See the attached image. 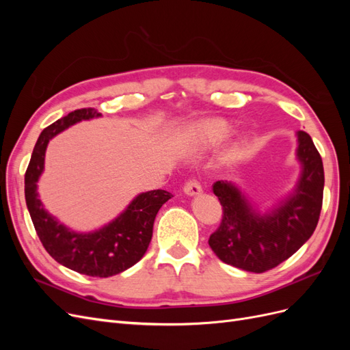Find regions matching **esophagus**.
<instances>
[{"mask_svg":"<svg viewBox=\"0 0 350 350\" xmlns=\"http://www.w3.org/2000/svg\"><path fill=\"white\" fill-rule=\"evenodd\" d=\"M201 191H203V188H201V185L196 181V179H189V181L184 185V193L189 197L198 196L201 194Z\"/></svg>","mask_w":350,"mask_h":350,"instance_id":"34e87169","label":"esophagus"}]
</instances>
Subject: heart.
I'll use <instances>...</instances> for the list:
<instances>
[{
    "label": "heart",
    "mask_w": 350,
    "mask_h": 350,
    "mask_svg": "<svg viewBox=\"0 0 350 350\" xmlns=\"http://www.w3.org/2000/svg\"><path fill=\"white\" fill-rule=\"evenodd\" d=\"M230 133V125L228 121L213 118V120H206L203 122L194 124L191 129H189V134L200 142L211 144L221 142L229 135Z\"/></svg>",
    "instance_id": "1"
}]
</instances>
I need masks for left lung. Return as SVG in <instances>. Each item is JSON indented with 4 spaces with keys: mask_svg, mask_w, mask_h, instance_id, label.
Returning a JSON list of instances; mask_svg holds the SVG:
<instances>
[{
    "mask_svg": "<svg viewBox=\"0 0 350 350\" xmlns=\"http://www.w3.org/2000/svg\"><path fill=\"white\" fill-rule=\"evenodd\" d=\"M296 137L298 181L264 213L234 183H215L224 217L208 245L224 262L245 271H267L293 256L314 234L323 206V161L310 134L298 131Z\"/></svg>",
    "mask_w": 350,
    "mask_h": 350,
    "instance_id": "obj_1",
    "label": "left lung"
}]
</instances>
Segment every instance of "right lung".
<instances>
[{"instance_id": "1", "label": "right lung", "mask_w": 350, "mask_h": 350, "mask_svg": "<svg viewBox=\"0 0 350 350\" xmlns=\"http://www.w3.org/2000/svg\"><path fill=\"white\" fill-rule=\"evenodd\" d=\"M93 108L70 112L40 133L25 175V197L36 234L49 256L62 266L93 278H109L140 261L152 241L154 217L172 197L165 189L142 193L105 226L76 232L52 216L38 194V181L45 167L49 140L80 121L99 118Z\"/></svg>"}]
</instances>
